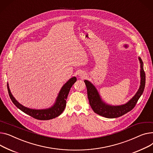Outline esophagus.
<instances>
[{"instance_id":"obj_1","label":"esophagus","mask_w":153,"mask_h":153,"mask_svg":"<svg viewBox=\"0 0 153 153\" xmlns=\"http://www.w3.org/2000/svg\"><path fill=\"white\" fill-rule=\"evenodd\" d=\"M79 76H80L81 77H82V78L85 76V74L84 72H82V71H80L79 73Z\"/></svg>"}]
</instances>
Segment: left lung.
<instances>
[{
    "instance_id": "8db88e82",
    "label": "left lung",
    "mask_w": 153,
    "mask_h": 153,
    "mask_svg": "<svg viewBox=\"0 0 153 153\" xmlns=\"http://www.w3.org/2000/svg\"><path fill=\"white\" fill-rule=\"evenodd\" d=\"M126 47H127V45ZM139 60L141 63L140 86L135 96L125 105L115 106L105 104L101 101L95 86L89 81L87 80H84L87 87V96L90 105L95 113L107 118H116L124 115L134 109L140 97L143 94L145 86L146 76L143 69V63L140 58H139Z\"/></svg>"
}]
</instances>
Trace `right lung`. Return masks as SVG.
I'll use <instances>...</instances> for the list:
<instances>
[{
	"instance_id": "obj_1",
	"label": "right lung",
	"mask_w": 153,
	"mask_h": 153,
	"mask_svg": "<svg viewBox=\"0 0 153 153\" xmlns=\"http://www.w3.org/2000/svg\"><path fill=\"white\" fill-rule=\"evenodd\" d=\"M76 80L77 79L76 77L70 79L61 89L55 105L50 108L46 109H33L23 106L21 104H19L13 97L12 94L10 92L8 84L7 88L10 99L18 109L36 119L42 120H50L59 116L63 113L66 105V99L70 88L76 82Z\"/></svg>"
}]
</instances>
